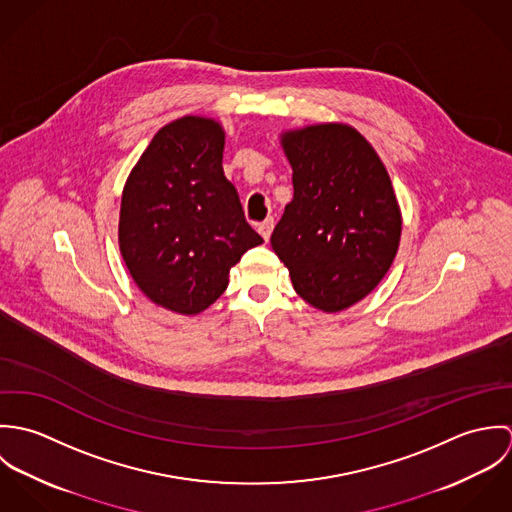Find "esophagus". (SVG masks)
Returning <instances> with one entry per match:
<instances>
[{
    "mask_svg": "<svg viewBox=\"0 0 512 512\" xmlns=\"http://www.w3.org/2000/svg\"><path fill=\"white\" fill-rule=\"evenodd\" d=\"M272 230H274V217H268L264 222H260V224H258V232L262 234V238H264V240H268V238H270Z\"/></svg>",
    "mask_w": 512,
    "mask_h": 512,
    "instance_id": "esophagus-1",
    "label": "esophagus"
}]
</instances>
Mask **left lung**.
Masks as SVG:
<instances>
[{"label": "left lung", "mask_w": 512, "mask_h": 512, "mask_svg": "<svg viewBox=\"0 0 512 512\" xmlns=\"http://www.w3.org/2000/svg\"><path fill=\"white\" fill-rule=\"evenodd\" d=\"M293 199L272 232L293 290L335 313L372 292L388 272L402 219L390 177L365 138L343 124L309 126L282 138Z\"/></svg>", "instance_id": "1"}]
</instances>
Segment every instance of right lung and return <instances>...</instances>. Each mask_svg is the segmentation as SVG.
<instances>
[{"instance_id":"obj_1","label":"right lung","mask_w":512,"mask_h":512,"mask_svg":"<svg viewBox=\"0 0 512 512\" xmlns=\"http://www.w3.org/2000/svg\"><path fill=\"white\" fill-rule=\"evenodd\" d=\"M224 132L185 116L161 128L132 169L120 209V250L147 297L195 315L219 299L228 270L262 236L222 171Z\"/></svg>"}]
</instances>
